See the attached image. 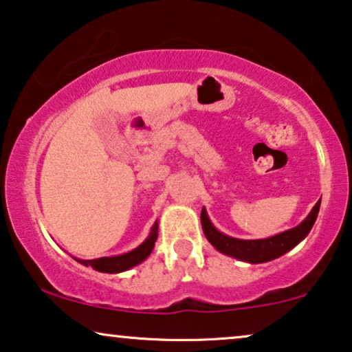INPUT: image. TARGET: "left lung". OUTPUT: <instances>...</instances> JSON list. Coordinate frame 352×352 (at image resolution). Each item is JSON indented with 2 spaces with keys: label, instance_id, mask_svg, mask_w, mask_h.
Segmentation results:
<instances>
[{
  "label": "left lung",
  "instance_id": "left-lung-1",
  "mask_svg": "<svg viewBox=\"0 0 352 352\" xmlns=\"http://www.w3.org/2000/svg\"><path fill=\"white\" fill-rule=\"evenodd\" d=\"M320 201L312 208L310 214L300 222L299 226L294 229H289L286 232L276 234L273 237L268 239H260V240H242V239H234L229 235L222 234L217 230L212 222L209 221L206 209H201V226L203 232L206 235L212 247L216 250H219L224 255H229L237 260L247 261V263H266V261L279 258L284 253L294 248L297 243L302 242L307 237V234L310 232V229L314 228L315 221H317Z\"/></svg>",
  "mask_w": 352,
  "mask_h": 352
}]
</instances>
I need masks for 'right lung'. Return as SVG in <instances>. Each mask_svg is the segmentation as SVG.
<instances>
[{"label": "right lung", "mask_w": 352, "mask_h": 352, "mask_svg": "<svg viewBox=\"0 0 352 352\" xmlns=\"http://www.w3.org/2000/svg\"><path fill=\"white\" fill-rule=\"evenodd\" d=\"M157 222H154L149 237L146 239L140 247L135 248V250L123 253V255L102 256L94 258V260H79V258H74V260L79 261V263L84 266H91V268L100 271V273H122V271H126L133 268V266L140 265L141 261H144L146 258L151 255L155 240H157Z\"/></svg>", "instance_id": "add662e5"}]
</instances>
